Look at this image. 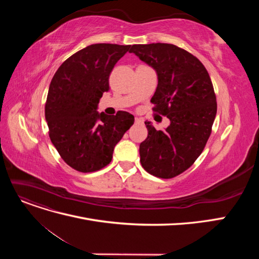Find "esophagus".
<instances>
[{"instance_id":"34e87169","label":"esophagus","mask_w":259,"mask_h":259,"mask_svg":"<svg viewBox=\"0 0 259 259\" xmlns=\"http://www.w3.org/2000/svg\"><path fill=\"white\" fill-rule=\"evenodd\" d=\"M135 123L136 124H142L143 123V119H140V117H135Z\"/></svg>"}]
</instances>
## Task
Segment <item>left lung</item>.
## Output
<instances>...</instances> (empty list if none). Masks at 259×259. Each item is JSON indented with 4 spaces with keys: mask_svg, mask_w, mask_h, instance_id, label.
<instances>
[{
    "mask_svg": "<svg viewBox=\"0 0 259 259\" xmlns=\"http://www.w3.org/2000/svg\"><path fill=\"white\" fill-rule=\"evenodd\" d=\"M130 53L155 70L152 109L170 122L164 131L145 122L140 163L149 174L173 178L192 165L207 143L217 112L213 84L202 62L176 45L135 44Z\"/></svg>",
    "mask_w": 259,
    "mask_h": 259,
    "instance_id": "obj_1",
    "label": "left lung"
}]
</instances>
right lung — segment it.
Returning <instances> with one entry per match:
<instances>
[{"instance_id":"1","label":"right lung","mask_w":259,"mask_h":259,"mask_svg":"<svg viewBox=\"0 0 259 259\" xmlns=\"http://www.w3.org/2000/svg\"><path fill=\"white\" fill-rule=\"evenodd\" d=\"M131 45L92 44L70 56L54 74L45 104L50 138L61 159L82 173L112 160L115 145L134 124V115L97 111L109 91V75Z\"/></svg>"}]
</instances>
